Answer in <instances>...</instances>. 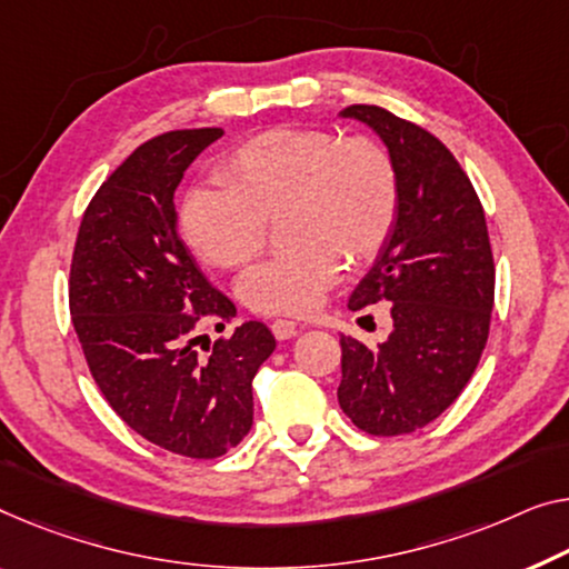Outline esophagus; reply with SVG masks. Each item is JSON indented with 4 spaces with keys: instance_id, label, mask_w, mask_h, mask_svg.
I'll list each match as a JSON object with an SVG mask.
<instances>
[{
    "instance_id": "obj_1",
    "label": "esophagus",
    "mask_w": 569,
    "mask_h": 569,
    "mask_svg": "<svg viewBox=\"0 0 569 569\" xmlns=\"http://www.w3.org/2000/svg\"><path fill=\"white\" fill-rule=\"evenodd\" d=\"M270 332H273V337L276 339H291L293 335H296V325L293 321H288V319H276L273 325H270Z\"/></svg>"
}]
</instances>
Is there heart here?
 I'll return each instance as SVG.
<instances>
[{
  "label": "heart",
  "instance_id": "obj_1",
  "mask_svg": "<svg viewBox=\"0 0 569 569\" xmlns=\"http://www.w3.org/2000/svg\"><path fill=\"white\" fill-rule=\"evenodd\" d=\"M224 189H191L178 230L193 256L240 268L266 248L268 222L286 214L291 252L252 268L240 296L258 313L303 317L352 266L376 260L391 240L401 183L391 152L368 134L339 138L321 127H276L242 142L219 166Z\"/></svg>",
  "mask_w": 569,
  "mask_h": 569
}]
</instances>
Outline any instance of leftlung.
<instances>
[{
    "mask_svg": "<svg viewBox=\"0 0 569 569\" xmlns=\"http://www.w3.org/2000/svg\"><path fill=\"white\" fill-rule=\"evenodd\" d=\"M398 168L393 234L350 296L352 311L391 301L393 332L378 347L342 335L339 406L368 435H409L468 386L486 350L496 293L486 211L452 152L388 109L352 104Z\"/></svg>",
    "mask_w": 569,
    "mask_h": 569,
    "instance_id": "1",
    "label": "left lung"
}]
</instances>
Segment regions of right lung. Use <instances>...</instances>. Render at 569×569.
I'll use <instances>...</instances> for the list:
<instances>
[{
  "label": "right lung",
  "instance_id": "add662e5",
  "mask_svg": "<svg viewBox=\"0 0 569 569\" xmlns=\"http://www.w3.org/2000/svg\"><path fill=\"white\" fill-rule=\"evenodd\" d=\"M224 130L163 132L99 186L76 237L68 303L99 391L127 427L168 452L214 460L252 427V378L276 350L244 321L199 358L201 321L237 313L178 237L173 193Z\"/></svg>",
  "mask_w": 569,
  "mask_h": 569
}]
</instances>
